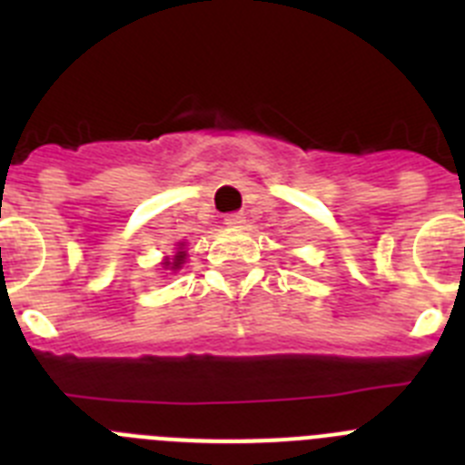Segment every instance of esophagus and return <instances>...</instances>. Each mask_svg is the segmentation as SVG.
<instances>
[{
  "instance_id": "esophagus-1",
  "label": "esophagus",
  "mask_w": 465,
  "mask_h": 465,
  "mask_svg": "<svg viewBox=\"0 0 465 465\" xmlns=\"http://www.w3.org/2000/svg\"><path fill=\"white\" fill-rule=\"evenodd\" d=\"M223 221H225V225H230V228H240V225L246 221V216L242 212H232V213H228Z\"/></svg>"
}]
</instances>
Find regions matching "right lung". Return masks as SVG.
I'll use <instances>...</instances> for the list:
<instances>
[{"label": "right lung", "mask_w": 465, "mask_h": 465, "mask_svg": "<svg viewBox=\"0 0 465 465\" xmlns=\"http://www.w3.org/2000/svg\"><path fill=\"white\" fill-rule=\"evenodd\" d=\"M182 258H183V252H179V256H176V262H174V268H179V265H182Z\"/></svg>", "instance_id": "1"}]
</instances>
